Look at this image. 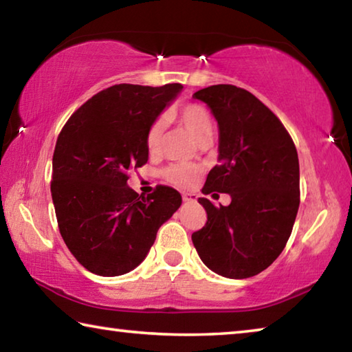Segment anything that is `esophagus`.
<instances>
[{"label":"esophagus","instance_id":"obj_1","mask_svg":"<svg viewBox=\"0 0 352 352\" xmlns=\"http://www.w3.org/2000/svg\"><path fill=\"white\" fill-rule=\"evenodd\" d=\"M182 199H183V201H195V200H197V195L190 194V192H183Z\"/></svg>","mask_w":352,"mask_h":352}]
</instances>
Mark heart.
<instances>
[{"label": "heart", "instance_id": "1", "mask_svg": "<svg viewBox=\"0 0 352 352\" xmlns=\"http://www.w3.org/2000/svg\"><path fill=\"white\" fill-rule=\"evenodd\" d=\"M168 118L177 119L178 122H182L184 127L188 129V132L194 136L199 142L208 140L212 130V119L210 111L206 107L197 102H188L175 107L174 110H170ZM163 129H164V119L158 118L148 126L146 132V148L148 153H157L162 146L163 138ZM200 168L195 164L189 163H177L170 164L163 170V177L170 184H174L177 188H190L195 182L199 180Z\"/></svg>", "mask_w": 352, "mask_h": 352}]
</instances>
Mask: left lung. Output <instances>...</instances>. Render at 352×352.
Instances as JSON below:
<instances>
[{"instance_id":"8db88e82","label":"left lung","mask_w":352,"mask_h":352,"mask_svg":"<svg viewBox=\"0 0 352 352\" xmlns=\"http://www.w3.org/2000/svg\"><path fill=\"white\" fill-rule=\"evenodd\" d=\"M194 98L210 107L219 124V164L201 192L231 197L219 208L199 199L208 220L192 233L194 247L217 275L254 276L281 254L294 228L300 206L296 147L275 113L243 88L220 83Z\"/></svg>"}]
</instances>
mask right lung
I'll list each match as a JSON object with an SVG mask.
<instances>
[{"instance_id": "1", "label": "right lung", "mask_w": 352, "mask_h": 352, "mask_svg": "<svg viewBox=\"0 0 352 352\" xmlns=\"http://www.w3.org/2000/svg\"><path fill=\"white\" fill-rule=\"evenodd\" d=\"M182 83H119L80 105L58 135L51 195L60 234L74 258L99 276L138 267L157 231L182 205L174 188L147 197L127 186L129 172L147 163L146 132Z\"/></svg>"}]
</instances>
